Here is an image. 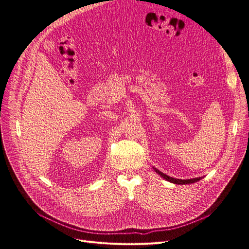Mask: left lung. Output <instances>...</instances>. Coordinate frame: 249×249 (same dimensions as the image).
Wrapping results in <instances>:
<instances>
[{"instance_id":"1","label":"left lung","mask_w":249,"mask_h":249,"mask_svg":"<svg viewBox=\"0 0 249 249\" xmlns=\"http://www.w3.org/2000/svg\"><path fill=\"white\" fill-rule=\"evenodd\" d=\"M154 170L156 171V173H158L160 177L166 179L167 181L171 182V183H174V184H177V185H185V184H192V183H195L199 180H201L202 178L199 177V178H193V179H188V180H182V179H175V178H172V177H169L168 175L162 173L160 171H159L158 169L154 168Z\"/></svg>"}]
</instances>
